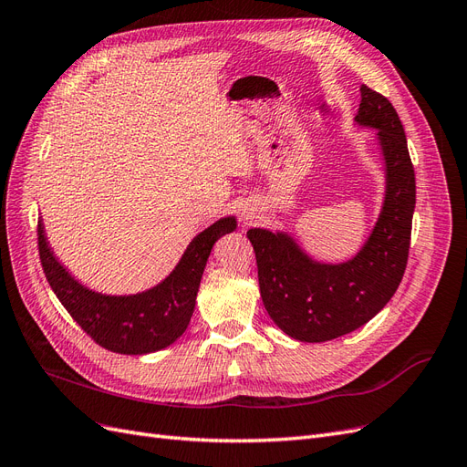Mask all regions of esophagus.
I'll return each instance as SVG.
<instances>
[{"mask_svg":"<svg viewBox=\"0 0 467 467\" xmlns=\"http://www.w3.org/2000/svg\"><path fill=\"white\" fill-rule=\"evenodd\" d=\"M244 218H245V220H253V218H255V212H253V208L244 210Z\"/></svg>","mask_w":467,"mask_h":467,"instance_id":"34e87169","label":"esophagus"}]
</instances>
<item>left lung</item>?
<instances>
[{
	"mask_svg": "<svg viewBox=\"0 0 467 467\" xmlns=\"http://www.w3.org/2000/svg\"><path fill=\"white\" fill-rule=\"evenodd\" d=\"M357 122L372 126L386 161V199L368 242L347 263L309 259L288 234L247 232L257 257L265 309L306 343H325L368 323L403 278L415 212V169L403 124L384 95L360 88Z\"/></svg>",
	"mask_w": 467,
	"mask_h": 467,
	"instance_id": "1",
	"label": "left lung"
}]
</instances>
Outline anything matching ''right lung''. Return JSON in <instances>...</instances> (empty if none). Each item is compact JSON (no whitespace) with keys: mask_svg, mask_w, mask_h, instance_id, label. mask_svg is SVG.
<instances>
[{"mask_svg":"<svg viewBox=\"0 0 467 467\" xmlns=\"http://www.w3.org/2000/svg\"><path fill=\"white\" fill-rule=\"evenodd\" d=\"M234 230V216L212 223L189 244L171 275L158 286L132 296H105L81 286L52 255L42 222L38 255L50 288L97 345L119 355H148L185 333L212 245Z\"/></svg>","mask_w":467,"mask_h":467,"instance_id":"obj_1","label":"right lung"}]
</instances>
